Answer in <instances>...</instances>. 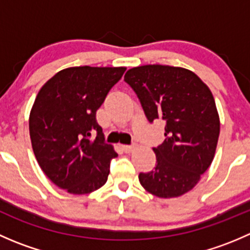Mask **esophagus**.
<instances>
[{"mask_svg": "<svg viewBox=\"0 0 250 250\" xmlns=\"http://www.w3.org/2000/svg\"><path fill=\"white\" fill-rule=\"evenodd\" d=\"M134 145H122V148L125 152H132V151L134 150Z\"/></svg>", "mask_w": 250, "mask_h": 250, "instance_id": "1", "label": "esophagus"}]
</instances>
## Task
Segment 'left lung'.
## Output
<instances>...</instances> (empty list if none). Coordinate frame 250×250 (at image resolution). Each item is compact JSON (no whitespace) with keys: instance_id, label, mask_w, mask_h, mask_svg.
I'll return each mask as SVG.
<instances>
[{"instance_id":"left-lung-1","label":"left lung","mask_w":250,"mask_h":250,"mask_svg":"<svg viewBox=\"0 0 250 250\" xmlns=\"http://www.w3.org/2000/svg\"><path fill=\"white\" fill-rule=\"evenodd\" d=\"M150 123H166V139L157 147L156 167L140 173L143 188L172 198L198 183L210 166L220 133L215 102L209 88L190 70L168 65H144L125 75Z\"/></svg>"}]
</instances>
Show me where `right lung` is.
I'll use <instances>...</instances> for the list:
<instances>
[{
	"label": "right lung",
	"mask_w": 250,
	"mask_h": 250,
	"mask_svg": "<svg viewBox=\"0 0 250 250\" xmlns=\"http://www.w3.org/2000/svg\"><path fill=\"white\" fill-rule=\"evenodd\" d=\"M125 67H69L40 89L29 129L40 167L60 188L84 195L102 188L117 157L105 143L97 111Z\"/></svg>",
	"instance_id": "right-lung-1"
}]
</instances>
